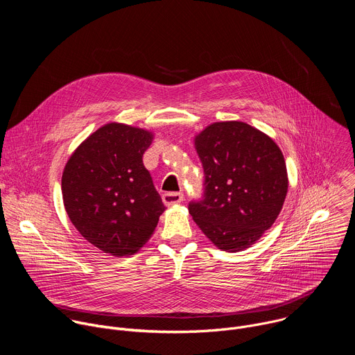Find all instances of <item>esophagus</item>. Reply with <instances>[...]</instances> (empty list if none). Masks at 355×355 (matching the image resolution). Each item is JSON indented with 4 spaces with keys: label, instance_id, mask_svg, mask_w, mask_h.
<instances>
[{
    "label": "esophagus",
    "instance_id": "obj_1",
    "mask_svg": "<svg viewBox=\"0 0 355 355\" xmlns=\"http://www.w3.org/2000/svg\"><path fill=\"white\" fill-rule=\"evenodd\" d=\"M182 199H184V193L182 192H166L163 195V202H164V205H167V207L180 204Z\"/></svg>",
    "mask_w": 355,
    "mask_h": 355
}]
</instances>
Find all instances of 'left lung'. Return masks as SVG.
<instances>
[{
	"instance_id": "obj_1",
	"label": "left lung",
	"mask_w": 355,
	"mask_h": 355,
	"mask_svg": "<svg viewBox=\"0 0 355 355\" xmlns=\"http://www.w3.org/2000/svg\"><path fill=\"white\" fill-rule=\"evenodd\" d=\"M205 173L204 196L188 211L220 250L236 252L254 244L278 218L288 174L277 143L244 122H215L195 136Z\"/></svg>"
}]
</instances>
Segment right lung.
<instances>
[{
  "mask_svg": "<svg viewBox=\"0 0 355 355\" xmlns=\"http://www.w3.org/2000/svg\"><path fill=\"white\" fill-rule=\"evenodd\" d=\"M151 140L148 130L107 123L74 150L63 171V202L71 223L115 257L139 251L166 209L143 164Z\"/></svg>",
  "mask_w": 355,
  "mask_h": 355,
  "instance_id": "add662e5",
  "label": "right lung"
}]
</instances>
